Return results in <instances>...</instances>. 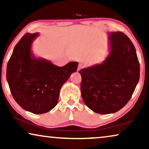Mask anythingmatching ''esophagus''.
Listing matches in <instances>:
<instances>
[{
    "label": "esophagus",
    "mask_w": 149,
    "mask_h": 149,
    "mask_svg": "<svg viewBox=\"0 0 149 149\" xmlns=\"http://www.w3.org/2000/svg\"><path fill=\"white\" fill-rule=\"evenodd\" d=\"M83 67H84V65L82 64H79V66H78V70H80L81 68H83Z\"/></svg>",
    "instance_id": "esophagus-1"
}]
</instances>
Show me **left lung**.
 <instances>
[{"label": "left lung", "instance_id": "obj_1", "mask_svg": "<svg viewBox=\"0 0 149 149\" xmlns=\"http://www.w3.org/2000/svg\"><path fill=\"white\" fill-rule=\"evenodd\" d=\"M109 54L102 64L81 69L83 102L96 113L119 111L128 102L140 79L136 49L122 32L109 33Z\"/></svg>", "mask_w": 149, "mask_h": 149}]
</instances>
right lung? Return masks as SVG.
I'll return each mask as SVG.
<instances>
[{"instance_id":"right-lung-1","label":"right lung","mask_w":149,"mask_h":149,"mask_svg":"<svg viewBox=\"0 0 149 149\" xmlns=\"http://www.w3.org/2000/svg\"><path fill=\"white\" fill-rule=\"evenodd\" d=\"M38 32L26 33L13 49L7 66V80L13 98L26 111L47 113L58 103L60 89L79 63L59 67L50 61L36 58L31 51Z\"/></svg>"}]
</instances>
